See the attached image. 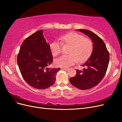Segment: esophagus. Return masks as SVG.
<instances>
[{
    "label": "esophagus",
    "instance_id": "esophagus-1",
    "mask_svg": "<svg viewBox=\"0 0 122 122\" xmlns=\"http://www.w3.org/2000/svg\"><path fill=\"white\" fill-rule=\"evenodd\" d=\"M61 69L64 70H65V71H67V70H69V68H62Z\"/></svg>",
    "mask_w": 122,
    "mask_h": 122
}]
</instances>
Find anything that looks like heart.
<instances>
[{"label": "heart", "instance_id": "1", "mask_svg": "<svg viewBox=\"0 0 122 122\" xmlns=\"http://www.w3.org/2000/svg\"><path fill=\"white\" fill-rule=\"evenodd\" d=\"M62 43L71 45L69 55H63L54 60L56 66L68 67L74 64L77 61L81 62L91 55L93 51V43L91 40L85 38L81 35L76 32H70L63 36L61 38ZM50 48L53 56L61 52V43L53 41L50 44Z\"/></svg>", "mask_w": 122, "mask_h": 122}]
</instances>
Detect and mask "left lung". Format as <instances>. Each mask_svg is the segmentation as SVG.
Listing matches in <instances>:
<instances>
[{"label":"left lung","instance_id":"left-lung-1","mask_svg":"<svg viewBox=\"0 0 122 122\" xmlns=\"http://www.w3.org/2000/svg\"><path fill=\"white\" fill-rule=\"evenodd\" d=\"M87 36L93 43L92 53L82 65V70H77L76 75L70 78L74 86L82 90L96 86L104 77L109 61V54L103 41L93 32L86 29H78Z\"/></svg>","mask_w":122,"mask_h":122}]
</instances>
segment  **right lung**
<instances>
[{"mask_svg":"<svg viewBox=\"0 0 122 122\" xmlns=\"http://www.w3.org/2000/svg\"><path fill=\"white\" fill-rule=\"evenodd\" d=\"M52 60L50 45L46 42L43 30L34 33L24 41L17 56L18 67L25 81L41 90L52 86L60 70L49 68Z\"/></svg>","mask_w":122,"mask_h":122,"instance_id":"add662e5","label":"right lung"}]
</instances>
